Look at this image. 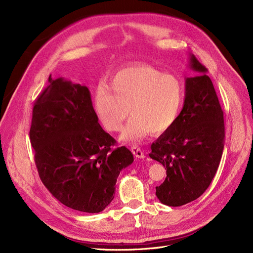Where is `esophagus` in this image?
<instances>
[{"instance_id": "1", "label": "esophagus", "mask_w": 253, "mask_h": 253, "mask_svg": "<svg viewBox=\"0 0 253 253\" xmlns=\"http://www.w3.org/2000/svg\"><path fill=\"white\" fill-rule=\"evenodd\" d=\"M131 152H132V154H133L136 158H139V159L145 158L144 153L141 151L140 148L137 147V145H132V147H131Z\"/></svg>"}]
</instances>
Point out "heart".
Here are the masks:
<instances>
[{
    "label": "heart",
    "mask_w": 253,
    "mask_h": 253,
    "mask_svg": "<svg viewBox=\"0 0 253 253\" xmlns=\"http://www.w3.org/2000/svg\"><path fill=\"white\" fill-rule=\"evenodd\" d=\"M183 102L180 80L150 65L119 71L110 86L100 83L94 94V109L106 130L120 131L130 112L133 115L121 135L122 140L130 142L169 131L177 122Z\"/></svg>",
    "instance_id": "b5f03b06"
}]
</instances>
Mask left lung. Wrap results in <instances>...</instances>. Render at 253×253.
I'll list each match as a JSON object with an SVG mask.
<instances>
[{
	"mask_svg": "<svg viewBox=\"0 0 253 253\" xmlns=\"http://www.w3.org/2000/svg\"><path fill=\"white\" fill-rule=\"evenodd\" d=\"M196 77L185 80L183 108L175 125L152 144L150 157L166 169L156 187L161 203L177 207L200 197L213 179L223 151V112L208 70L195 55L190 58Z\"/></svg>",
	"mask_w": 253,
	"mask_h": 253,
	"instance_id": "8db88e82",
	"label": "left lung"
}]
</instances>
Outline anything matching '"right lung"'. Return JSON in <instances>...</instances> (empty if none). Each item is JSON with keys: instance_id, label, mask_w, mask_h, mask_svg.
I'll return each mask as SVG.
<instances>
[{"instance_id": "1", "label": "right lung", "mask_w": 253, "mask_h": 253, "mask_svg": "<svg viewBox=\"0 0 253 253\" xmlns=\"http://www.w3.org/2000/svg\"><path fill=\"white\" fill-rule=\"evenodd\" d=\"M48 82L30 130L40 178L63 205L98 213L113 201L120 171L133 155L112 148L117 141L99 125L86 86L51 76Z\"/></svg>"}]
</instances>
